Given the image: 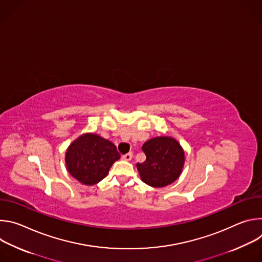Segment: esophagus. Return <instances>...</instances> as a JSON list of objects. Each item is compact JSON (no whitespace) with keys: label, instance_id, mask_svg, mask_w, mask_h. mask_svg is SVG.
I'll return each instance as SVG.
<instances>
[{"label":"esophagus","instance_id":"1","mask_svg":"<svg viewBox=\"0 0 262 262\" xmlns=\"http://www.w3.org/2000/svg\"><path fill=\"white\" fill-rule=\"evenodd\" d=\"M132 158H133V154H132V152H128V154L122 156V159H123L124 161H130Z\"/></svg>","mask_w":262,"mask_h":262}]
</instances>
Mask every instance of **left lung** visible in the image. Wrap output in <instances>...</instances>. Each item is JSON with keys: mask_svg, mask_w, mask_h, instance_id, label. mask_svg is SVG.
I'll return each instance as SVG.
<instances>
[{"mask_svg": "<svg viewBox=\"0 0 262 262\" xmlns=\"http://www.w3.org/2000/svg\"><path fill=\"white\" fill-rule=\"evenodd\" d=\"M142 150L146 155L144 163L137 164L141 179L154 188L173 183L184 165V151L171 137H156L145 142Z\"/></svg>", "mask_w": 262, "mask_h": 262, "instance_id": "left-lung-1", "label": "left lung"}]
</instances>
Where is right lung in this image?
Segmentation results:
<instances>
[{
  "label": "right lung",
  "instance_id": "right-lung-1",
  "mask_svg": "<svg viewBox=\"0 0 262 262\" xmlns=\"http://www.w3.org/2000/svg\"><path fill=\"white\" fill-rule=\"evenodd\" d=\"M120 155L116 146L95 134H84L74 140L65 155L69 174L86 185L102 180Z\"/></svg>",
  "mask_w": 262,
  "mask_h": 262
}]
</instances>
